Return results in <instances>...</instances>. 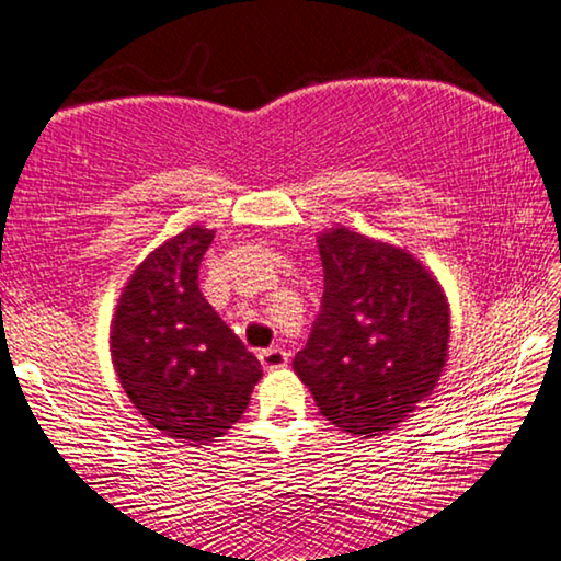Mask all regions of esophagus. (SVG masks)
<instances>
[{
  "mask_svg": "<svg viewBox=\"0 0 561 561\" xmlns=\"http://www.w3.org/2000/svg\"><path fill=\"white\" fill-rule=\"evenodd\" d=\"M259 360H262V366L266 370H277V368H284L289 363V353L284 348H266L259 353Z\"/></svg>",
  "mask_w": 561,
  "mask_h": 561,
  "instance_id": "esophagus-1",
  "label": "esophagus"
}]
</instances>
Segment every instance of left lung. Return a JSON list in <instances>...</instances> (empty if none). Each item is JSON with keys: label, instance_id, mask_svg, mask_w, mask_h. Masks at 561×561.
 Instances as JSON below:
<instances>
[{"label": "left lung", "instance_id": "8db88e82", "mask_svg": "<svg viewBox=\"0 0 561 561\" xmlns=\"http://www.w3.org/2000/svg\"><path fill=\"white\" fill-rule=\"evenodd\" d=\"M325 291L297 376L322 416L378 437L435 391L447 360L449 307L404 249L333 228L318 239Z\"/></svg>", "mask_w": 561, "mask_h": 561}]
</instances>
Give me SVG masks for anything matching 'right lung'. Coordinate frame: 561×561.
<instances>
[{
  "label": "right lung",
  "mask_w": 561,
  "mask_h": 561,
  "mask_svg": "<svg viewBox=\"0 0 561 561\" xmlns=\"http://www.w3.org/2000/svg\"><path fill=\"white\" fill-rule=\"evenodd\" d=\"M213 231L185 228L131 274L112 322L126 397L164 437L205 445L247 412L262 366L198 287Z\"/></svg>",
  "instance_id": "right-lung-1"
}]
</instances>
